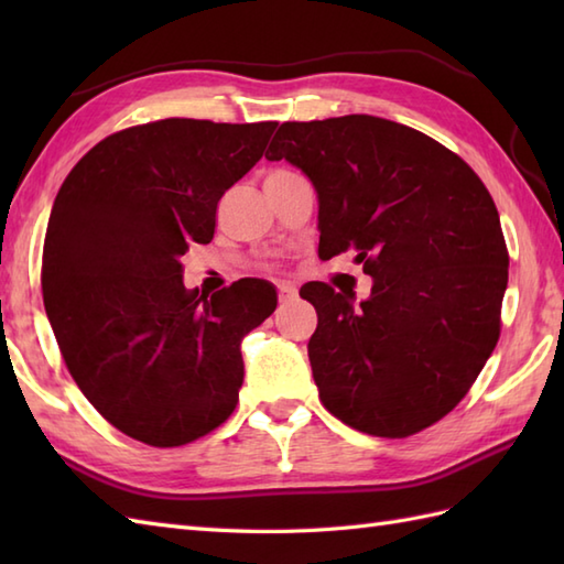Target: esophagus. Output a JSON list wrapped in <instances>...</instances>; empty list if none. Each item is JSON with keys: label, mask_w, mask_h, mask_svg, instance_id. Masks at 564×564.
<instances>
[{"label": "esophagus", "mask_w": 564, "mask_h": 564, "mask_svg": "<svg viewBox=\"0 0 564 564\" xmlns=\"http://www.w3.org/2000/svg\"><path fill=\"white\" fill-rule=\"evenodd\" d=\"M295 295H297V289H295L293 283H279V297H281V303L293 301Z\"/></svg>", "instance_id": "1"}]
</instances>
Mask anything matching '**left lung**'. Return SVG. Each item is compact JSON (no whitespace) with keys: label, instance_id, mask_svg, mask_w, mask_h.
Segmentation results:
<instances>
[{"label":"left lung","instance_id":"1","mask_svg":"<svg viewBox=\"0 0 564 564\" xmlns=\"http://www.w3.org/2000/svg\"><path fill=\"white\" fill-rule=\"evenodd\" d=\"M267 160L317 194L319 257L346 249L373 279L366 301L305 283L319 400L364 434L404 438L446 416L499 339L509 254L470 166L414 128L351 113L283 123Z\"/></svg>","mask_w":564,"mask_h":564}]
</instances>
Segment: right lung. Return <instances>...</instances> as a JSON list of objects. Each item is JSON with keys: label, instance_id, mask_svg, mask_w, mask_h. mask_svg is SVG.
<instances>
[{"label": "right lung", "instance_id": "right-lung-1", "mask_svg": "<svg viewBox=\"0 0 564 564\" xmlns=\"http://www.w3.org/2000/svg\"><path fill=\"white\" fill-rule=\"evenodd\" d=\"M279 123L164 118L94 145L59 186L43 303L72 378L126 436L172 448L232 414L242 339L275 310L269 281L184 289L182 257Z\"/></svg>", "mask_w": 564, "mask_h": 564}]
</instances>
